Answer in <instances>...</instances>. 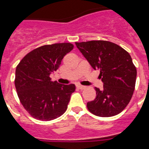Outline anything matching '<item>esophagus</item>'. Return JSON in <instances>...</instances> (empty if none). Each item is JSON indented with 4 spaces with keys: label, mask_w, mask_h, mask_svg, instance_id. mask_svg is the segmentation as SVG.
Returning <instances> with one entry per match:
<instances>
[{
    "label": "esophagus",
    "mask_w": 149,
    "mask_h": 149,
    "mask_svg": "<svg viewBox=\"0 0 149 149\" xmlns=\"http://www.w3.org/2000/svg\"><path fill=\"white\" fill-rule=\"evenodd\" d=\"M77 87L78 89H79V90H84V89L86 88V86H83V85H80V84H77Z\"/></svg>",
    "instance_id": "1"
}]
</instances>
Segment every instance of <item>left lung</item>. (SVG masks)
I'll return each instance as SVG.
<instances>
[{
  "mask_svg": "<svg viewBox=\"0 0 149 149\" xmlns=\"http://www.w3.org/2000/svg\"><path fill=\"white\" fill-rule=\"evenodd\" d=\"M77 49L95 70H99L104 84L95 87L96 98L87 103L91 113L99 117H112L126 107L133 95L137 70L129 53L107 41L76 42Z\"/></svg>",
  "mask_w": 149,
  "mask_h": 149,
  "instance_id": "left-lung-1",
  "label": "left lung"
}]
</instances>
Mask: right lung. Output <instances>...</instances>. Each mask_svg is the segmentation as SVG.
<instances>
[{
	"label": "right lung",
	"mask_w": 149,
	"mask_h": 149,
	"mask_svg": "<svg viewBox=\"0 0 149 149\" xmlns=\"http://www.w3.org/2000/svg\"><path fill=\"white\" fill-rule=\"evenodd\" d=\"M72 49L71 43L43 45L27 54L17 65L15 88L22 104L33 118L47 121L66 111L76 86L52 82L49 76Z\"/></svg>",
	"instance_id": "right-lung-1"
}]
</instances>
